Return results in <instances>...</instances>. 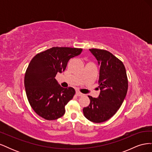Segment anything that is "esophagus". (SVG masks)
Returning <instances> with one entry per match:
<instances>
[{
  "label": "esophagus",
  "mask_w": 152,
  "mask_h": 152,
  "mask_svg": "<svg viewBox=\"0 0 152 152\" xmlns=\"http://www.w3.org/2000/svg\"><path fill=\"white\" fill-rule=\"evenodd\" d=\"M76 94H77V96H81L83 95V94L81 93L80 92H79V91H77V92H76Z\"/></svg>",
  "instance_id": "34e87169"
}]
</instances>
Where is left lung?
I'll list each match as a JSON object with an SVG mask.
<instances>
[{"mask_svg":"<svg viewBox=\"0 0 152 152\" xmlns=\"http://www.w3.org/2000/svg\"><path fill=\"white\" fill-rule=\"evenodd\" d=\"M99 65L98 98L88 96L89 106L83 108L85 117L94 123L108 121L117 113L128 89V80L123 63L107 50L90 49Z\"/></svg>","mask_w":152,"mask_h":152,"instance_id":"obj_1","label":"left lung"}]
</instances>
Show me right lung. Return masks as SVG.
Masks as SVG:
<instances>
[{
	"label": "right lung",
	"instance_id": "1",
	"mask_svg": "<svg viewBox=\"0 0 152 152\" xmlns=\"http://www.w3.org/2000/svg\"><path fill=\"white\" fill-rule=\"evenodd\" d=\"M82 51L81 48L53 47L30 61L25 75V91L31 107L40 117L53 121L65 114V105L75 91L71 87H61L55 77L65 71L69 59Z\"/></svg>",
	"mask_w": 152,
	"mask_h": 152
}]
</instances>
